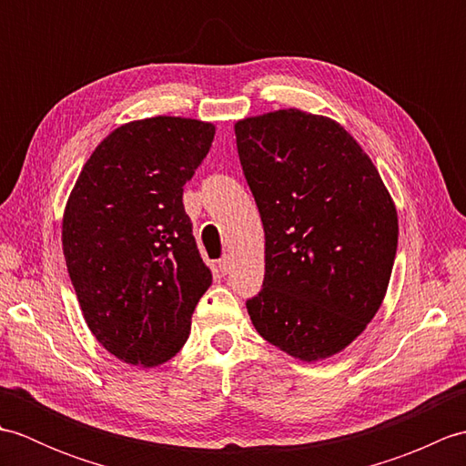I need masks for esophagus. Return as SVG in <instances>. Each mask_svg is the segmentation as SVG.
I'll return each mask as SVG.
<instances>
[{
	"label": "esophagus",
	"instance_id": "34e87169",
	"mask_svg": "<svg viewBox=\"0 0 466 466\" xmlns=\"http://www.w3.org/2000/svg\"><path fill=\"white\" fill-rule=\"evenodd\" d=\"M218 268H220L222 274L230 272V270H232V258H230V256H224V258H222L220 262H218Z\"/></svg>",
	"mask_w": 466,
	"mask_h": 466
}]
</instances>
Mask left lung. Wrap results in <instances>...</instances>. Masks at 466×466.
I'll return each mask as SVG.
<instances>
[{
  "label": "left lung",
  "mask_w": 466,
  "mask_h": 466,
  "mask_svg": "<svg viewBox=\"0 0 466 466\" xmlns=\"http://www.w3.org/2000/svg\"><path fill=\"white\" fill-rule=\"evenodd\" d=\"M264 226V286L246 302L264 340L302 362L342 352L389 289L399 214L360 144L299 107L234 124Z\"/></svg>",
  "instance_id": "obj_1"
}]
</instances>
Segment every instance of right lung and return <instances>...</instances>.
I'll use <instances>...</instances> for the list:
<instances>
[{"label":"right lung","mask_w":466,"mask_h":466,"mask_svg":"<svg viewBox=\"0 0 466 466\" xmlns=\"http://www.w3.org/2000/svg\"><path fill=\"white\" fill-rule=\"evenodd\" d=\"M216 126L154 116L116 127L69 192L62 246L96 340L117 360L154 369L180 352L210 289L184 212V184L210 152Z\"/></svg>","instance_id":"1"}]
</instances>
